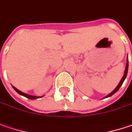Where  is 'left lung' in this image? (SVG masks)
<instances>
[{
  "instance_id": "1",
  "label": "left lung",
  "mask_w": 132,
  "mask_h": 132,
  "mask_svg": "<svg viewBox=\"0 0 132 132\" xmlns=\"http://www.w3.org/2000/svg\"><path fill=\"white\" fill-rule=\"evenodd\" d=\"M128 68H129V58H128V56H127V59H126V69H125V71H124V74H123V76L122 77V79H121V80L120 81V82L118 84V85L116 87V88L111 93V94H109V95H107L105 98H108L109 96H112L113 94H114L116 92L120 89V88L122 86V83L124 82V80L126 79V76H127V73H128Z\"/></svg>"
}]
</instances>
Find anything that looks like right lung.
<instances>
[{
  "mask_svg": "<svg viewBox=\"0 0 132 132\" xmlns=\"http://www.w3.org/2000/svg\"><path fill=\"white\" fill-rule=\"evenodd\" d=\"M12 88H14V90L16 91L18 94H19L20 95L23 96H25V97H27V98H28V99H30V100H36V99H38V98H42V97H43L44 96H32V95H29V94H25V93H23L22 91H21V90H19L18 89H17L15 87H14V86H12Z\"/></svg>",
  "mask_w": 132,
  "mask_h": 132,
  "instance_id": "obj_1",
  "label": "right lung"
}]
</instances>
